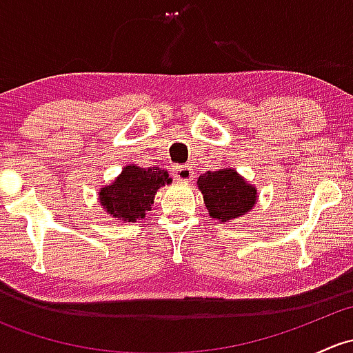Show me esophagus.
Segmentation results:
<instances>
[{
  "mask_svg": "<svg viewBox=\"0 0 353 353\" xmlns=\"http://www.w3.org/2000/svg\"><path fill=\"white\" fill-rule=\"evenodd\" d=\"M174 176H176V179L184 181V183H190V181H193V177H194V169H193V165L177 167L176 172H174Z\"/></svg>",
  "mask_w": 353,
  "mask_h": 353,
  "instance_id": "1",
  "label": "esophagus"
}]
</instances>
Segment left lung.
<instances>
[{"label":"left lung","mask_w":353,"mask_h":353,"mask_svg":"<svg viewBox=\"0 0 353 353\" xmlns=\"http://www.w3.org/2000/svg\"><path fill=\"white\" fill-rule=\"evenodd\" d=\"M198 190L210 216L220 223L230 222L254 208L258 190L232 167L208 170L198 177Z\"/></svg>","instance_id":"obj_1"}]
</instances>
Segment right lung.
<instances>
[{"label": "right lung", "instance_id": "1", "mask_svg": "<svg viewBox=\"0 0 353 353\" xmlns=\"http://www.w3.org/2000/svg\"><path fill=\"white\" fill-rule=\"evenodd\" d=\"M170 183L172 177H169L167 170L130 163L112 183L99 190V203L112 219L133 223L145 219L154 205L157 191Z\"/></svg>", "mask_w": 353, "mask_h": 353}]
</instances>
